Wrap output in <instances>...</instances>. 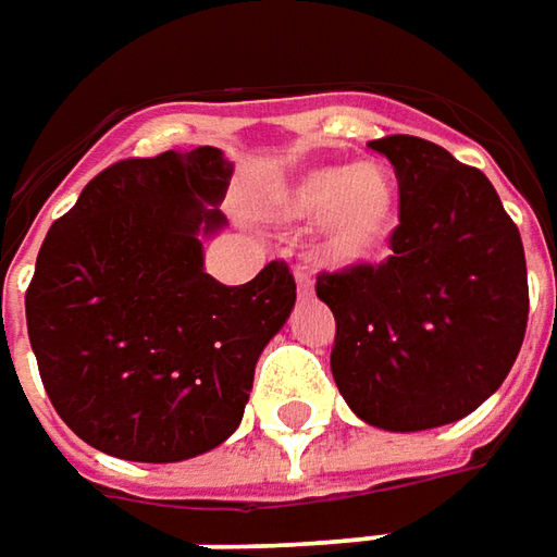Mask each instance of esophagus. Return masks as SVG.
Instances as JSON below:
<instances>
[{
	"mask_svg": "<svg viewBox=\"0 0 557 557\" xmlns=\"http://www.w3.org/2000/svg\"><path fill=\"white\" fill-rule=\"evenodd\" d=\"M295 286H298V295L313 293V280H310V274L305 271V268H298V271H295Z\"/></svg>",
	"mask_w": 557,
	"mask_h": 557,
	"instance_id": "1",
	"label": "esophagus"
}]
</instances>
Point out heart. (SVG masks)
Masks as SVG:
<instances>
[{"label": "heart", "mask_w": 557, "mask_h": 557, "mask_svg": "<svg viewBox=\"0 0 557 557\" xmlns=\"http://www.w3.org/2000/svg\"><path fill=\"white\" fill-rule=\"evenodd\" d=\"M271 200L283 219H320V252L335 264L387 256L403 222V191L384 161L317 164L280 180Z\"/></svg>", "instance_id": "b5f03b06"}]
</instances>
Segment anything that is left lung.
<instances>
[{
    "label": "left lung",
    "mask_w": 557,
    "mask_h": 557,
    "mask_svg": "<svg viewBox=\"0 0 557 557\" xmlns=\"http://www.w3.org/2000/svg\"><path fill=\"white\" fill-rule=\"evenodd\" d=\"M403 222L393 256L320 274L335 313L332 377L359 421L418 433L497 393L528 329V264L516 222L482 170L436 143L384 136Z\"/></svg>",
    "instance_id": "8db88e82"
}]
</instances>
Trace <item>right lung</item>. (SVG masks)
Returning <instances> with one entry per match:
<instances>
[{"mask_svg": "<svg viewBox=\"0 0 557 557\" xmlns=\"http://www.w3.org/2000/svg\"><path fill=\"white\" fill-rule=\"evenodd\" d=\"M234 164L213 146L127 158L57 219L26 289V329L57 414L97 451L176 463L240 426L256 362L289 320L295 280L203 271L228 225Z\"/></svg>", "mask_w": 557, "mask_h": 557, "instance_id": "right-lung-1", "label": "right lung"}]
</instances>
